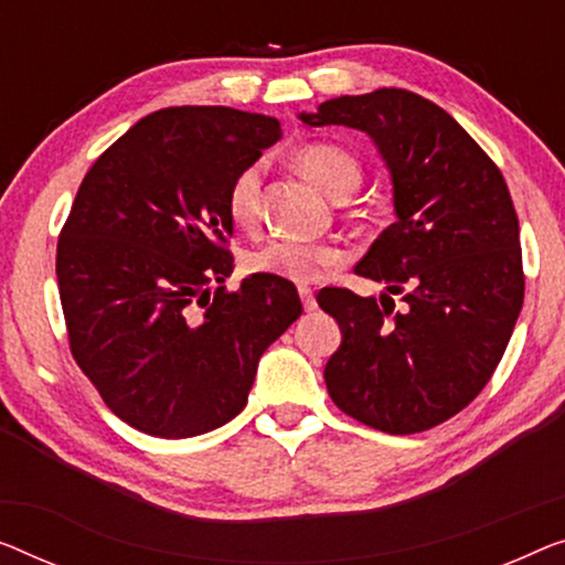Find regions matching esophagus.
<instances>
[{
  "instance_id": "34e87169",
  "label": "esophagus",
  "mask_w": 565,
  "mask_h": 565,
  "mask_svg": "<svg viewBox=\"0 0 565 565\" xmlns=\"http://www.w3.org/2000/svg\"><path fill=\"white\" fill-rule=\"evenodd\" d=\"M299 297H301V305H305V311H315L317 309L315 291H311L309 286H299Z\"/></svg>"
}]
</instances>
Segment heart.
Masks as SVG:
<instances>
[{
	"label": "heart",
	"instance_id": "1",
	"mask_svg": "<svg viewBox=\"0 0 565 565\" xmlns=\"http://www.w3.org/2000/svg\"><path fill=\"white\" fill-rule=\"evenodd\" d=\"M297 170L309 177L319 190H324L332 200H344L363 182V164L344 147L315 141L294 151ZM260 184L264 172L258 164H250L233 177L228 195H225V210L238 228H254L260 217ZM340 250L324 243L268 241L246 256V268L250 274L279 276L286 281L309 284L322 279L327 268L340 264Z\"/></svg>",
	"mask_w": 565,
	"mask_h": 565
}]
</instances>
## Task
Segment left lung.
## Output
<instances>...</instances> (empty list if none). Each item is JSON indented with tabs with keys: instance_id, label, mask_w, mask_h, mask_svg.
Returning a JSON list of instances; mask_svg holds the SVG:
<instances>
[{
	"instance_id": "8db88e82",
	"label": "left lung",
	"mask_w": 565,
	"mask_h": 565,
	"mask_svg": "<svg viewBox=\"0 0 565 565\" xmlns=\"http://www.w3.org/2000/svg\"><path fill=\"white\" fill-rule=\"evenodd\" d=\"M299 119L365 131L393 182L395 223L355 266L390 294H317L342 330L327 391L377 431L439 426L484 388L523 309L520 225L504 177L444 108L403 88L324 100Z\"/></svg>"
}]
</instances>
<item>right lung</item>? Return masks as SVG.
Instances as JSON below:
<instances>
[{
  "label": "right lung",
  "mask_w": 565,
  "mask_h": 565,
  "mask_svg": "<svg viewBox=\"0 0 565 565\" xmlns=\"http://www.w3.org/2000/svg\"><path fill=\"white\" fill-rule=\"evenodd\" d=\"M279 139L264 114L162 108L83 177L55 260L67 340L106 406L139 431L188 439L228 424L260 355L301 315L279 276L223 286L233 271L225 195Z\"/></svg>",
  "instance_id": "add662e5"
}]
</instances>
